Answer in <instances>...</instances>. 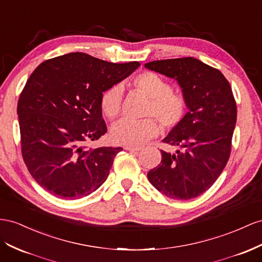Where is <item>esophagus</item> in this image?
Instances as JSON below:
<instances>
[{
    "instance_id": "esophagus-1",
    "label": "esophagus",
    "mask_w": 262,
    "mask_h": 262,
    "mask_svg": "<svg viewBox=\"0 0 262 262\" xmlns=\"http://www.w3.org/2000/svg\"><path fill=\"white\" fill-rule=\"evenodd\" d=\"M124 148L126 151H130V152H137V151L141 150V148L138 146H125Z\"/></svg>"
}]
</instances>
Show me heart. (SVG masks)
Wrapping results in <instances>:
<instances>
[{
	"mask_svg": "<svg viewBox=\"0 0 262 262\" xmlns=\"http://www.w3.org/2000/svg\"><path fill=\"white\" fill-rule=\"evenodd\" d=\"M133 87L150 99L145 117L158 119L165 130H173L184 121L187 112V100L182 94L173 91L172 84L152 72H142L132 79ZM123 89L120 84L105 89L100 98L102 114L110 120L117 119L122 111ZM157 120L147 118L142 121L121 120L112 126L111 139L117 144L140 146L160 133Z\"/></svg>",
	"mask_w": 262,
	"mask_h": 262,
	"instance_id": "obj_1",
	"label": "heart"
}]
</instances>
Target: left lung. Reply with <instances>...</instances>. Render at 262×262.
I'll return each mask as SVG.
<instances>
[{
    "label": "left lung",
    "mask_w": 262,
    "mask_h": 262,
    "mask_svg": "<svg viewBox=\"0 0 262 262\" xmlns=\"http://www.w3.org/2000/svg\"><path fill=\"white\" fill-rule=\"evenodd\" d=\"M144 66L178 81L188 109L184 121L163 140L181 150L174 154L162 150L161 163L147 179L169 199H194L213 185L229 159L237 120L230 84L218 69L193 57Z\"/></svg>",
    "instance_id": "left-lung-1"
}]
</instances>
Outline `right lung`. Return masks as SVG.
Segmentation results:
<instances>
[{
  "mask_svg": "<svg viewBox=\"0 0 262 262\" xmlns=\"http://www.w3.org/2000/svg\"><path fill=\"white\" fill-rule=\"evenodd\" d=\"M139 66L70 53L45 60L32 73L17 102L20 146L28 172L47 192L77 200L107 180L122 147L91 148L86 143L107 132L103 91Z\"/></svg>",
  "mask_w": 262,
  "mask_h": 262,
  "instance_id": "right-lung-1",
  "label": "right lung"
}]
</instances>
